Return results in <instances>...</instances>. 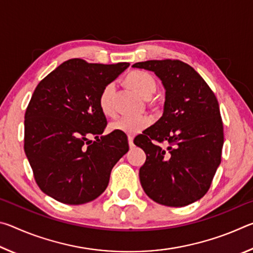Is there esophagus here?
Returning <instances> with one entry per match:
<instances>
[{
  "instance_id": "esophagus-1",
  "label": "esophagus",
  "mask_w": 253,
  "mask_h": 253,
  "mask_svg": "<svg viewBox=\"0 0 253 253\" xmlns=\"http://www.w3.org/2000/svg\"><path fill=\"white\" fill-rule=\"evenodd\" d=\"M128 144H129V147L131 148L134 146V138L131 136H128Z\"/></svg>"
}]
</instances>
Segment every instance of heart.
<instances>
[{"mask_svg":"<svg viewBox=\"0 0 253 253\" xmlns=\"http://www.w3.org/2000/svg\"><path fill=\"white\" fill-rule=\"evenodd\" d=\"M127 83L134 90L144 98H149L156 91L157 84L154 77L143 70L131 71L127 76ZM115 91L114 83L106 84L99 95V107L105 115L114 113L113 95ZM152 124V118L146 115L142 116H121L109 124L111 131L135 135Z\"/></svg>","mask_w":253,"mask_h":253,"instance_id":"obj_1","label":"heart"}]
</instances>
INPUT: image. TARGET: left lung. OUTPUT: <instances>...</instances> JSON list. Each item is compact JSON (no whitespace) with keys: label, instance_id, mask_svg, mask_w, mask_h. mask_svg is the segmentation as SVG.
<instances>
[{"label":"left lung","instance_id":"1","mask_svg":"<svg viewBox=\"0 0 253 253\" xmlns=\"http://www.w3.org/2000/svg\"><path fill=\"white\" fill-rule=\"evenodd\" d=\"M132 67L153 71L165 88L163 116L134 139L146 154L140 184L156 203L185 207L207 194L221 163L219 102L202 77L179 60H148ZM153 140L169 146L162 149Z\"/></svg>","mask_w":253,"mask_h":253}]
</instances>
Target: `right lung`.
Instances as JSON below:
<instances>
[{"label": "right lung", "mask_w": 253, "mask_h": 253, "mask_svg": "<svg viewBox=\"0 0 253 253\" xmlns=\"http://www.w3.org/2000/svg\"><path fill=\"white\" fill-rule=\"evenodd\" d=\"M128 67L70 59L37 85L24 116V152L46 195L79 205L108 186L111 169L129 146L123 132L101 135L107 119L99 95Z\"/></svg>", "instance_id": "add662e5"}]
</instances>
